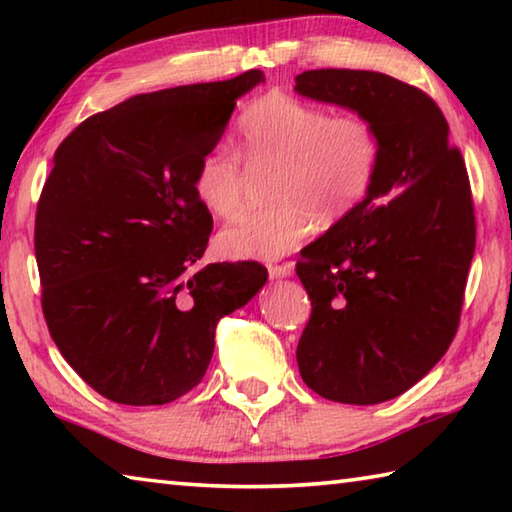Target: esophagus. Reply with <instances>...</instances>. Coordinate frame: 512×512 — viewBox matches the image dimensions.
I'll list each match as a JSON object with an SVG mask.
<instances>
[{
  "mask_svg": "<svg viewBox=\"0 0 512 512\" xmlns=\"http://www.w3.org/2000/svg\"><path fill=\"white\" fill-rule=\"evenodd\" d=\"M268 273H271V277H289L293 275V264L287 262V264H268Z\"/></svg>",
  "mask_w": 512,
  "mask_h": 512,
  "instance_id": "obj_1",
  "label": "esophagus"
}]
</instances>
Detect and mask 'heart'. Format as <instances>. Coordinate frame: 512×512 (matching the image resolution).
Returning <instances> with one entry per match:
<instances>
[{
    "label": "heart",
    "instance_id": "heart-1",
    "mask_svg": "<svg viewBox=\"0 0 512 512\" xmlns=\"http://www.w3.org/2000/svg\"><path fill=\"white\" fill-rule=\"evenodd\" d=\"M248 162L277 167L273 207L239 212L216 237L223 255L273 259L296 248L311 223L332 228L352 214L375 183L381 140L363 117H332L284 92H268L239 124ZM244 169L230 146L207 151L194 173V194L207 212L230 216L241 203Z\"/></svg>",
    "mask_w": 512,
    "mask_h": 512
}]
</instances>
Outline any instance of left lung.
Wrapping results in <instances>:
<instances>
[{
  "label": "left lung",
  "instance_id": "1",
  "mask_svg": "<svg viewBox=\"0 0 512 512\" xmlns=\"http://www.w3.org/2000/svg\"><path fill=\"white\" fill-rule=\"evenodd\" d=\"M296 92L354 110L381 140L368 196L300 250V375L332 402L393 400L443 359L461 318L476 241L465 162L433 99L393 76L309 69Z\"/></svg>",
  "mask_w": 512,
  "mask_h": 512
}]
</instances>
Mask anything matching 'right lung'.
I'll return each mask as SVG.
<instances>
[{
  "mask_svg": "<svg viewBox=\"0 0 512 512\" xmlns=\"http://www.w3.org/2000/svg\"><path fill=\"white\" fill-rule=\"evenodd\" d=\"M259 69L137 94L85 119L54 155L36 214L42 311L60 354L99 395L128 406L201 384L214 329L264 287L257 262L198 266L212 214L194 194Z\"/></svg>",
  "mask_w": 512,
  "mask_h": 512,
  "instance_id": "add662e5",
  "label": "right lung"
}]
</instances>
